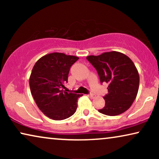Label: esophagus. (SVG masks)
Segmentation results:
<instances>
[{
    "instance_id": "34e87169",
    "label": "esophagus",
    "mask_w": 159,
    "mask_h": 159,
    "mask_svg": "<svg viewBox=\"0 0 159 159\" xmlns=\"http://www.w3.org/2000/svg\"><path fill=\"white\" fill-rule=\"evenodd\" d=\"M88 96L91 98H94L95 97V95L93 94V93H90V94L88 95Z\"/></svg>"
}]
</instances>
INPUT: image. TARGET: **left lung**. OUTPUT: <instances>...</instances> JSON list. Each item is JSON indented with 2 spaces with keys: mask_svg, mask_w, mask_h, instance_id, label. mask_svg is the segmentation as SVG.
Segmentation results:
<instances>
[{
  "mask_svg": "<svg viewBox=\"0 0 159 159\" xmlns=\"http://www.w3.org/2000/svg\"><path fill=\"white\" fill-rule=\"evenodd\" d=\"M87 60L96 69L101 83L108 84V93L103 96L105 106L98 111L107 116H117L126 111L135 99L140 82L132 61L116 51L89 56Z\"/></svg>",
  "mask_w": 159,
  "mask_h": 159,
  "instance_id": "left-lung-1",
  "label": "left lung"
}]
</instances>
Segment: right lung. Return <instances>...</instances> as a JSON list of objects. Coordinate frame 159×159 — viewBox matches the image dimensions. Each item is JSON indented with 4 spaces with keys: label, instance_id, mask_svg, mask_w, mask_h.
<instances>
[{
    "label": "right lung",
    "instance_id": "add662e5",
    "mask_svg": "<svg viewBox=\"0 0 159 159\" xmlns=\"http://www.w3.org/2000/svg\"><path fill=\"white\" fill-rule=\"evenodd\" d=\"M79 58L62 53L47 54L35 63L30 77V87L37 106L45 116L63 120L75 114L77 100L82 95L63 90L68 82L70 67Z\"/></svg>",
    "mask_w": 159,
    "mask_h": 159
}]
</instances>
